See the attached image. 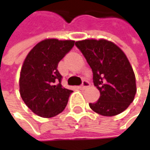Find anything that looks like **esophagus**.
Here are the masks:
<instances>
[{
	"label": "esophagus",
	"instance_id": "esophagus-1",
	"mask_svg": "<svg viewBox=\"0 0 150 150\" xmlns=\"http://www.w3.org/2000/svg\"><path fill=\"white\" fill-rule=\"evenodd\" d=\"M89 86H90V83H89L88 81H85V80H84V81H82V84H81L79 88H80L81 89H84V88H88V87H89Z\"/></svg>",
	"mask_w": 150,
	"mask_h": 150
}]
</instances>
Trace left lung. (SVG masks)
<instances>
[{
  "label": "left lung",
  "mask_w": 150,
  "mask_h": 150,
  "mask_svg": "<svg viewBox=\"0 0 150 150\" xmlns=\"http://www.w3.org/2000/svg\"><path fill=\"white\" fill-rule=\"evenodd\" d=\"M81 50L93 72V81L100 98L89 103L92 110L104 116L123 112L134 101L136 93L135 73L124 52L104 39L78 41Z\"/></svg>",
  "instance_id": "1"
}]
</instances>
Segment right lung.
I'll list each match as a JSON object with an SVG mask.
<instances>
[{
	"label": "right lung",
	"instance_id": "obj_1",
	"mask_svg": "<svg viewBox=\"0 0 150 150\" xmlns=\"http://www.w3.org/2000/svg\"><path fill=\"white\" fill-rule=\"evenodd\" d=\"M75 45V41L46 39L28 54L21 67V96L35 114L50 118L62 113L73 92L62 86L59 62Z\"/></svg>",
	"mask_w": 150,
	"mask_h": 150
}]
</instances>
